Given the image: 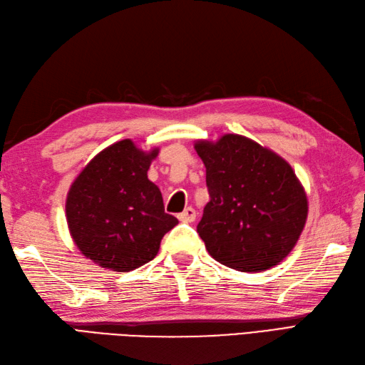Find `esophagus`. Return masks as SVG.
Segmentation results:
<instances>
[{
  "label": "esophagus",
  "instance_id": "1",
  "mask_svg": "<svg viewBox=\"0 0 365 365\" xmlns=\"http://www.w3.org/2000/svg\"><path fill=\"white\" fill-rule=\"evenodd\" d=\"M178 218H180V221H182V223H192V221H195V218H197V212H195L193 207H185L184 212L178 213Z\"/></svg>",
  "mask_w": 365,
  "mask_h": 365
}]
</instances>
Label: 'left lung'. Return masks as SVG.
Returning a JSON list of instances; mask_svg holds the SVG:
<instances>
[{
    "label": "left lung",
    "instance_id": "1",
    "mask_svg": "<svg viewBox=\"0 0 365 365\" xmlns=\"http://www.w3.org/2000/svg\"><path fill=\"white\" fill-rule=\"evenodd\" d=\"M195 150L210 197L197 226L207 252L243 272L279 264L294 250L308 217L307 193L292 167L234 133L197 140Z\"/></svg>",
    "mask_w": 365,
    "mask_h": 365
}]
</instances>
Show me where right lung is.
<instances>
[{"label":"right lung","mask_w":365,"mask_h":365,"mask_svg":"<svg viewBox=\"0 0 365 365\" xmlns=\"http://www.w3.org/2000/svg\"><path fill=\"white\" fill-rule=\"evenodd\" d=\"M159 148L144 152L131 139L103 148L71 184L69 234L101 268L128 272L153 260L163 237L178 225L164 212L161 190L147 172Z\"/></svg>","instance_id":"1"}]
</instances>
